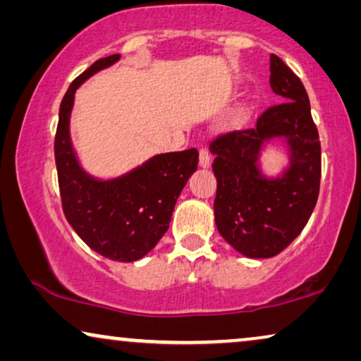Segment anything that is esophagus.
<instances>
[{
    "mask_svg": "<svg viewBox=\"0 0 361 361\" xmlns=\"http://www.w3.org/2000/svg\"><path fill=\"white\" fill-rule=\"evenodd\" d=\"M212 164V154L207 147H202L200 149V166L202 167H209Z\"/></svg>",
    "mask_w": 361,
    "mask_h": 361,
    "instance_id": "1",
    "label": "esophagus"
}]
</instances>
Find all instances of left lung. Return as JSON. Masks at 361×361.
<instances>
[{
	"instance_id": "left-lung-1",
	"label": "left lung",
	"mask_w": 361,
	"mask_h": 361,
	"mask_svg": "<svg viewBox=\"0 0 361 361\" xmlns=\"http://www.w3.org/2000/svg\"><path fill=\"white\" fill-rule=\"evenodd\" d=\"M269 85L281 103L261 113L255 128L210 142L216 177L214 202L220 235L248 258H271L293 243L312 215L320 189V141L300 78L271 54ZM286 137L290 169L266 180L257 167L264 140Z\"/></svg>"
}]
</instances>
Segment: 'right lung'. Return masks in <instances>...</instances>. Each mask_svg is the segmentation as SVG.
Returning <instances> with one entry per match:
<instances>
[{"instance_id": "add662e5", "label": "right lung", "mask_w": 361, "mask_h": 361, "mask_svg": "<svg viewBox=\"0 0 361 361\" xmlns=\"http://www.w3.org/2000/svg\"><path fill=\"white\" fill-rule=\"evenodd\" d=\"M118 59L120 54L100 59L71 83L59 110L54 152L68 224L98 255L130 263L149 253L169 228L176 202L199 166V151L157 154L111 180H97L82 169L68 133L73 95L88 77Z\"/></svg>"}]
</instances>
